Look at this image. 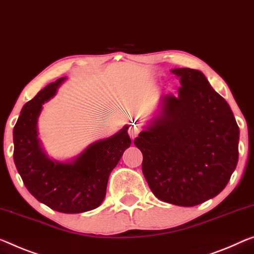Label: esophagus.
Listing matches in <instances>:
<instances>
[{"instance_id":"1","label":"esophagus","mask_w":254,"mask_h":254,"mask_svg":"<svg viewBox=\"0 0 254 254\" xmlns=\"http://www.w3.org/2000/svg\"><path fill=\"white\" fill-rule=\"evenodd\" d=\"M138 132H139L138 127H136L135 125H131V126H130L129 128H128V134H129L131 139H134V138L136 137V136L138 135Z\"/></svg>"}]
</instances>
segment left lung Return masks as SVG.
Masks as SVG:
<instances>
[{
	"label": "left lung",
	"instance_id": "obj_1",
	"mask_svg": "<svg viewBox=\"0 0 254 254\" xmlns=\"http://www.w3.org/2000/svg\"><path fill=\"white\" fill-rule=\"evenodd\" d=\"M178 96L163 95L158 114L134 140L159 200L194 206L217 196L239 161L240 129L228 103L200 70H171Z\"/></svg>",
	"mask_w": 254,
	"mask_h": 254
}]
</instances>
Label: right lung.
Listing matches in <instances>:
<instances>
[{
    "instance_id": "add662e5",
    "label": "right lung",
    "mask_w": 254,
    "mask_h": 254,
    "mask_svg": "<svg viewBox=\"0 0 254 254\" xmlns=\"http://www.w3.org/2000/svg\"><path fill=\"white\" fill-rule=\"evenodd\" d=\"M64 80L62 77L49 84L23 105L13 128V160L23 184L36 200L56 211L81 213L102 203L109 176L131 139L126 125L70 161L50 158L38 138L37 122L43 104L57 94Z\"/></svg>"
}]
</instances>
